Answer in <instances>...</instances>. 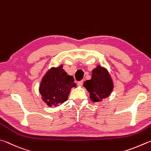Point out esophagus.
I'll return each mask as SVG.
<instances>
[{"mask_svg": "<svg viewBox=\"0 0 151 151\" xmlns=\"http://www.w3.org/2000/svg\"><path fill=\"white\" fill-rule=\"evenodd\" d=\"M83 83V80L80 81H78V85L79 86H82Z\"/></svg>", "mask_w": 151, "mask_h": 151, "instance_id": "esophagus-1", "label": "esophagus"}]
</instances>
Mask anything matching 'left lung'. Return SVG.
<instances>
[{
    "label": "left lung",
    "mask_w": 151,
    "mask_h": 151,
    "mask_svg": "<svg viewBox=\"0 0 151 151\" xmlns=\"http://www.w3.org/2000/svg\"><path fill=\"white\" fill-rule=\"evenodd\" d=\"M83 86L89 93L91 101L97 103L109 96L113 91V83L106 69L97 65L92 71L91 80L86 81Z\"/></svg>",
    "instance_id": "8db88e82"
}]
</instances>
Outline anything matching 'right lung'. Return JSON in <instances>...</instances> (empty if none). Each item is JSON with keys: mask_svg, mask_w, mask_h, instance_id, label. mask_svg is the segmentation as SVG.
Masks as SVG:
<instances>
[{"mask_svg": "<svg viewBox=\"0 0 151 151\" xmlns=\"http://www.w3.org/2000/svg\"><path fill=\"white\" fill-rule=\"evenodd\" d=\"M73 78L69 76L63 65L52 68L42 79L39 91L49 107L58 106L68 100L71 89L76 86Z\"/></svg>", "mask_w": 151, "mask_h": 151, "instance_id": "add662e5", "label": "right lung"}]
</instances>
